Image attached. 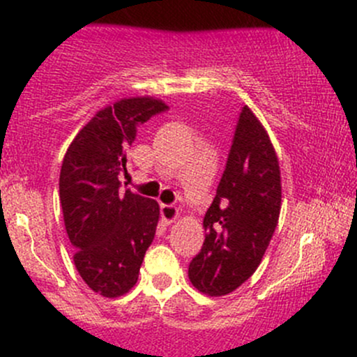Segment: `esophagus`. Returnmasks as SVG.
<instances>
[{
    "label": "esophagus",
    "instance_id": "34e87169",
    "mask_svg": "<svg viewBox=\"0 0 357 357\" xmlns=\"http://www.w3.org/2000/svg\"><path fill=\"white\" fill-rule=\"evenodd\" d=\"M161 218L167 223H174L178 218V208L174 204H161Z\"/></svg>",
    "mask_w": 357,
    "mask_h": 357
}]
</instances>
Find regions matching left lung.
Here are the masks:
<instances>
[{"mask_svg": "<svg viewBox=\"0 0 357 357\" xmlns=\"http://www.w3.org/2000/svg\"><path fill=\"white\" fill-rule=\"evenodd\" d=\"M282 204L280 167L255 113L238 115L225 172L204 215V244L189 264V278L208 296L241 287L259 266Z\"/></svg>", "mask_w": 357, "mask_h": 357, "instance_id": "obj_1", "label": "left lung"}]
</instances>
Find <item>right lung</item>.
I'll list each match as a JSON object with an SVG mask.
<instances>
[{
  "label": "right lung",
  "instance_id": "1",
  "mask_svg": "<svg viewBox=\"0 0 357 357\" xmlns=\"http://www.w3.org/2000/svg\"><path fill=\"white\" fill-rule=\"evenodd\" d=\"M168 106L130 98L106 106L75 135L60 172V203L77 271L94 292L123 296L135 285L156 234L160 206L125 190L127 149L137 128Z\"/></svg>",
  "mask_w": 357,
  "mask_h": 357
}]
</instances>
